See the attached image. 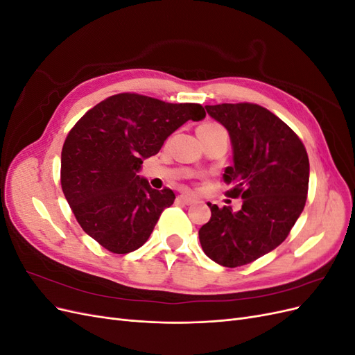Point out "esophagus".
Returning <instances> with one entry per match:
<instances>
[{"mask_svg":"<svg viewBox=\"0 0 355 355\" xmlns=\"http://www.w3.org/2000/svg\"><path fill=\"white\" fill-rule=\"evenodd\" d=\"M178 201L179 202H182V204H192V202H196V198H192V197H189V196H187V194H180L179 197H178Z\"/></svg>","mask_w":355,"mask_h":355,"instance_id":"1","label":"esophagus"}]
</instances>
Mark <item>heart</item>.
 Returning <instances> with one entry per match:
<instances>
[{
    "instance_id": "heart-1",
    "label": "heart",
    "mask_w": 355,
    "mask_h": 355,
    "mask_svg": "<svg viewBox=\"0 0 355 355\" xmlns=\"http://www.w3.org/2000/svg\"><path fill=\"white\" fill-rule=\"evenodd\" d=\"M200 128H206V130H218V128H223V127H220L219 124H214V123H206V124H202Z\"/></svg>"
}]
</instances>
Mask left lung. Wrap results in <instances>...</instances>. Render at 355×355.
Wrapping results in <instances>:
<instances>
[{"label":"left lung","mask_w":355,"mask_h":355,"mask_svg":"<svg viewBox=\"0 0 355 355\" xmlns=\"http://www.w3.org/2000/svg\"><path fill=\"white\" fill-rule=\"evenodd\" d=\"M207 114L230 132L234 164L223 180L241 209L207 204L210 220L198 231L204 253L227 268L259 259L280 245L302 213L309 159L299 136L256 103L207 105Z\"/></svg>","instance_id":"left-lung-1"}]
</instances>
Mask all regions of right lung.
Wrapping results in <instances>:
<instances>
[{
  "mask_svg": "<svg viewBox=\"0 0 355 355\" xmlns=\"http://www.w3.org/2000/svg\"><path fill=\"white\" fill-rule=\"evenodd\" d=\"M204 116L200 103L137 93L110 96L85 112L60 158L62 191L83 231L116 254L144 245L176 197L170 188L153 189L137 170L182 124Z\"/></svg>",
  "mask_w": 355,
  "mask_h": 355,
  "instance_id": "right-lung-1",
  "label": "right lung"
}]
</instances>
